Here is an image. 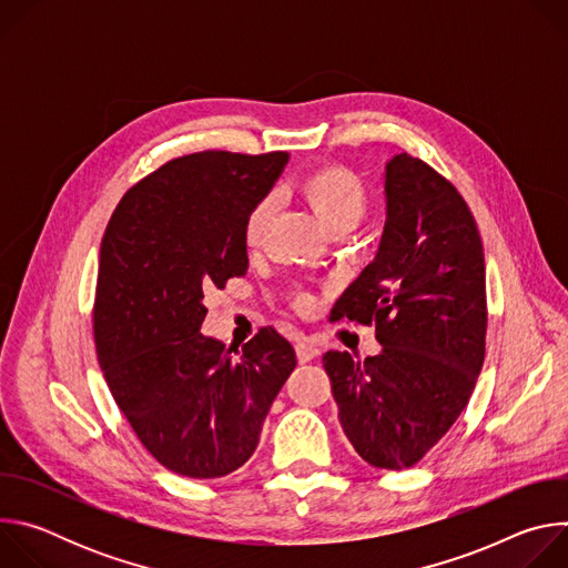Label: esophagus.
Wrapping results in <instances>:
<instances>
[{
  "instance_id": "obj_1",
  "label": "esophagus",
  "mask_w": 568,
  "mask_h": 568,
  "mask_svg": "<svg viewBox=\"0 0 568 568\" xmlns=\"http://www.w3.org/2000/svg\"><path fill=\"white\" fill-rule=\"evenodd\" d=\"M318 353H321V351H318V346L310 344L307 339H301V342L296 344V357H298V362H301V364H307V362H312V359H314Z\"/></svg>"
}]
</instances>
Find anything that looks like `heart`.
<instances>
[{
	"instance_id": "obj_1",
	"label": "heart",
	"mask_w": 568,
	"mask_h": 568,
	"mask_svg": "<svg viewBox=\"0 0 568 568\" xmlns=\"http://www.w3.org/2000/svg\"><path fill=\"white\" fill-rule=\"evenodd\" d=\"M301 193L314 215L333 233H346L355 229L368 211V191L364 182L344 166H326L307 175L301 184ZM276 202L274 197H263L250 211L245 220V242L247 247H258L265 231L274 217ZM303 307L312 305L310 296L301 298Z\"/></svg>"
}]
</instances>
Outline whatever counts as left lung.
Instances as JSON below:
<instances>
[{
    "mask_svg": "<svg viewBox=\"0 0 568 568\" xmlns=\"http://www.w3.org/2000/svg\"><path fill=\"white\" fill-rule=\"evenodd\" d=\"M386 222L373 263L335 303V318L375 326L379 355H323L355 452L373 467H414L456 423L485 357V258L460 193L423 159L384 173Z\"/></svg>",
    "mask_w": 568,
    "mask_h": 568,
    "instance_id": "left-lung-1",
    "label": "left lung"
}]
</instances>
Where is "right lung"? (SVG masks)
I'll return each instance as SVG.
<instances>
[{"label":"right lung","instance_id":"right-lung-1","mask_svg":"<svg viewBox=\"0 0 568 568\" xmlns=\"http://www.w3.org/2000/svg\"><path fill=\"white\" fill-rule=\"evenodd\" d=\"M287 156L204 150L171 159L121 197L101 242V371L141 445L189 478H220L250 460L296 368L274 328H261L237 357L200 331L204 298L247 272L245 220Z\"/></svg>","mask_w":568,"mask_h":568}]
</instances>
